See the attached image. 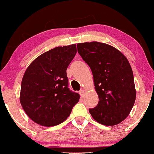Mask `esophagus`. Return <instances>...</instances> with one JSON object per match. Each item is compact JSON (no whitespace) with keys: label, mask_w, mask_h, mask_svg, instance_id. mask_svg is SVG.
<instances>
[{"label":"esophagus","mask_w":154,"mask_h":154,"mask_svg":"<svg viewBox=\"0 0 154 154\" xmlns=\"http://www.w3.org/2000/svg\"><path fill=\"white\" fill-rule=\"evenodd\" d=\"M84 93H85V92H84V90H80V91H79V95H80V96L82 97H84Z\"/></svg>","instance_id":"34e87169"}]
</instances>
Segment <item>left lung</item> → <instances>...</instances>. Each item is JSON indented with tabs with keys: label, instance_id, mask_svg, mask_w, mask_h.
Masks as SVG:
<instances>
[{
	"label": "left lung",
	"instance_id": "obj_1",
	"mask_svg": "<svg viewBox=\"0 0 154 154\" xmlns=\"http://www.w3.org/2000/svg\"><path fill=\"white\" fill-rule=\"evenodd\" d=\"M77 51L93 75L99 102L89 111L105 125L125 120L132 110L136 91L130 63L119 50L97 42L77 44Z\"/></svg>",
	"mask_w": 154,
	"mask_h": 154
}]
</instances>
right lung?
Listing matches in <instances>:
<instances>
[{
    "instance_id": "right-lung-1",
    "label": "right lung",
    "mask_w": 154,
    "mask_h": 154,
    "mask_svg": "<svg viewBox=\"0 0 154 154\" xmlns=\"http://www.w3.org/2000/svg\"><path fill=\"white\" fill-rule=\"evenodd\" d=\"M77 53L76 44L44 52L28 66L20 102L26 115L42 126H54L69 116L79 95L68 88L66 69Z\"/></svg>"
}]
</instances>
